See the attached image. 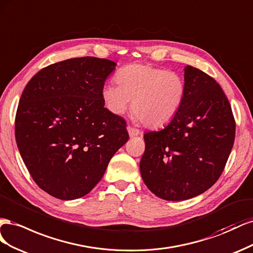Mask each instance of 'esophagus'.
I'll list each match as a JSON object with an SVG mask.
<instances>
[{
	"mask_svg": "<svg viewBox=\"0 0 253 253\" xmlns=\"http://www.w3.org/2000/svg\"><path fill=\"white\" fill-rule=\"evenodd\" d=\"M127 130H128V133L130 136H136V135H140L142 132L139 130V129L136 128H133L131 126H128L127 127Z\"/></svg>",
	"mask_w": 253,
	"mask_h": 253,
	"instance_id": "obj_1",
	"label": "esophagus"
}]
</instances>
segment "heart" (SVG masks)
I'll return each mask as SVG.
<instances>
[{
	"label": "heart",
	"instance_id": "heart-1",
	"mask_svg": "<svg viewBox=\"0 0 253 253\" xmlns=\"http://www.w3.org/2000/svg\"><path fill=\"white\" fill-rule=\"evenodd\" d=\"M115 83H107L102 90L106 108L123 114L132 100L135 118L151 128L169 124L181 109L185 97L183 77L172 71L149 64L132 63L119 70Z\"/></svg>",
	"mask_w": 253,
	"mask_h": 253
}]
</instances>
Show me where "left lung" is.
<instances>
[{"instance_id": "8db88e82", "label": "left lung", "mask_w": 253, "mask_h": 253, "mask_svg": "<svg viewBox=\"0 0 253 253\" xmlns=\"http://www.w3.org/2000/svg\"><path fill=\"white\" fill-rule=\"evenodd\" d=\"M185 97L160 131L144 134L140 161L144 183L156 196L179 201L203 194L217 181L233 147L235 122L220 85L197 68H184Z\"/></svg>"}]
</instances>
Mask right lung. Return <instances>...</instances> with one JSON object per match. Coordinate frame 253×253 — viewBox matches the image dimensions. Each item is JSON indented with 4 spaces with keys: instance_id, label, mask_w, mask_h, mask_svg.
Masks as SVG:
<instances>
[{
    "instance_id": "add662e5",
    "label": "right lung",
    "mask_w": 253,
    "mask_h": 253,
    "mask_svg": "<svg viewBox=\"0 0 253 253\" xmlns=\"http://www.w3.org/2000/svg\"><path fill=\"white\" fill-rule=\"evenodd\" d=\"M115 66L96 57L50 64L21 95L14 124L20 155L34 181L56 198L90 193L129 139L125 120L102 98Z\"/></svg>"
}]
</instances>
